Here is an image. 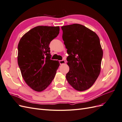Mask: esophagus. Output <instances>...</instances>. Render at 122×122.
<instances>
[{"mask_svg":"<svg viewBox=\"0 0 122 122\" xmlns=\"http://www.w3.org/2000/svg\"><path fill=\"white\" fill-rule=\"evenodd\" d=\"M59 62H60V65H63V64H66V61H64V60L60 61H59Z\"/></svg>","mask_w":122,"mask_h":122,"instance_id":"esophagus-1","label":"esophagus"}]
</instances>
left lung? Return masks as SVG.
<instances>
[{"mask_svg": "<svg viewBox=\"0 0 122 122\" xmlns=\"http://www.w3.org/2000/svg\"><path fill=\"white\" fill-rule=\"evenodd\" d=\"M67 53L68 83L78 91L90 88L100 73L103 50L98 35L79 24L61 27Z\"/></svg>", "mask_w": 122, "mask_h": 122, "instance_id": "left-lung-1", "label": "left lung"}]
</instances>
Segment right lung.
Masks as SVG:
<instances>
[{
    "label": "right lung",
    "instance_id": "1",
    "mask_svg": "<svg viewBox=\"0 0 122 122\" xmlns=\"http://www.w3.org/2000/svg\"><path fill=\"white\" fill-rule=\"evenodd\" d=\"M60 32L59 26H38L25 34L18 45V64L25 82L42 92L52 82L60 66L50 60V42Z\"/></svg>",
    "mask_w": 122,
    "mask_h": 122
}]
</instances>
